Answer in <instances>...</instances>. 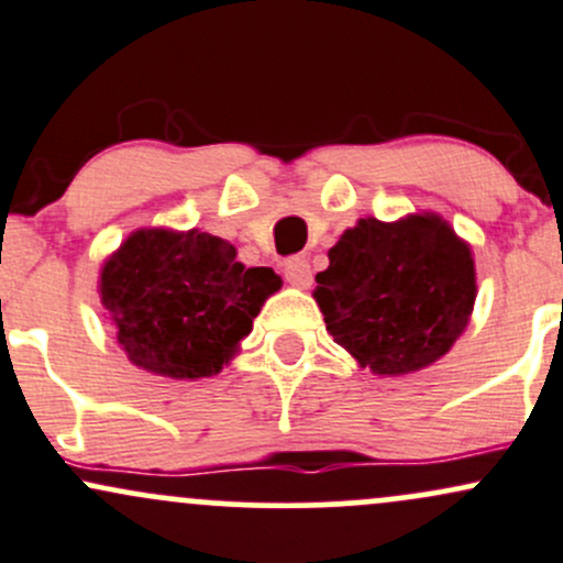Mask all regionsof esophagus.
<instances>
[{
  "mask_svg": "<svg viewBox=\"0 0 563 563\" xmlns=\"http://www.w3.org/2000/svg\"><path fill=\"white\" fill-rule=\"evenodd\" d=\"M283 272H286V280L296 288H307L312 283V269L307 258H291V262H286Z\"/></svg>",
  "mask_w": 563,
  "mask_h": 563,
  "instance_id": "obj_1",
  "label": "esophagus"
}]
</instances>
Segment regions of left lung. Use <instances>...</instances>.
I'll return each instance as SVG.
<instances>
[{"label":"left lung","instance_id":"1","mask_svg":"<svg viewBox=\"0 0 563 563\" xmlns=\"http://www.w3.org/2000/svg\"><path fill=\"white\" fill-rule=\"evenodd\" d=\"M333 342L379 376L430 366L452 350L475 305L471 245L435 213L361 219L314 275Z\"/></svg>","mask_w":563,"mask_h":563}]
</instances>
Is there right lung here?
Returning <instances> with one entry per match:
<instances>
[{
  "label": "right lung",
  "instance_id": "add662e5",
  "mask_svg": "<svg viewBox=\"0 0 563 563\" xmlns=\"http://www.w3.org/2000/svg\"><path fill=\"white\" fill-rule=\"evenodd\" d=\"M280 286L269 267L240 264L227 240L163 227L133 232L98 277L120 347L139 368L170 379L219 374Z\"/></svg>",
  "mask_w": 563,
  "mask_h": 563
}]
</instances>
